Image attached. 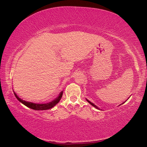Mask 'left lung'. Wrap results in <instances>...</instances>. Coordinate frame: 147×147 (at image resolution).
Here are the masks:
<instances>
[{"label": "left lung", "mask_w": 147, "mask_h": 147, "mask_svg": "<svg viewBox=\"0 0 147 147\" xmlns=\"http://www.w3.org/2000/svg\"><path fill=\"white\" fill-rule=\"evenodd\" d=\"M88 100V102H89V104H91L92 106H94V108H97V109H99V108H98V107H97V106H95V105H94V104H93V103H92V102H90V101H89L88 100Z\"/></svg>", "instance_id": "8db88e82"}]
</instances>
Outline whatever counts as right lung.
<instances>
[{
	"label": "right lung",
	"mask_w": 147,
	"mask_h": 147,
	"mask_svg": "<svg viewBox=\"0 0 147 147\" xmlns=\"http://www.w3.org/2000/svg\"><path fill=\"white\" fill-rule=\"evenodd\" d=\"M15 96H16L17 100L21 102V103H23L24 105L28 107V108L35 109V110H45V109H49L53 108L56 104L59 102V101L60 100V99L62 97V94H63V91H61L60 93H59V96L57 97L55 100H53L51 102L47 103V104H35L32 102H26L25 100H22L21 98H20L17 95V94L14 92Z\"/></svg>",
	"instance_id": "right-lung-1"
}]
</instances>
